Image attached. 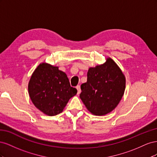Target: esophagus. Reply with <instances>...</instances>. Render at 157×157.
<instances>
[{"label": "esophagus", "instance_id": "obj_1", "mask_svg": "<svg viewBox=\"0 0 157 157\" xmlns=\"http://www.w3.org/2000/svg\"><path fill=\"white\" fill-rule=\"evenodd\" d=\"M77 91H78V92H77V94H80V93L81 92V90H80V85H78V86H77Z\"/></svg>", "mask_w": 157, "mask_h": 157}]
</instances>
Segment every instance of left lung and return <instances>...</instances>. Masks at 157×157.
Returning a JSON list of instances; mask_svg holds the SVG:
<instances>
[{
	"label": "left lung",
	"instance_id": "obj_1",
	"mask_svg": "<svg viewBox=\"0 0 157 157\" xmlns=\"http://www.w3.org/2000/svg\"><path fill=\"white\" fill-rule=\"evenodd\" d=\"M126 78L111 58L95 67H90L87 82L81 84L80 98L88 110L94 115L102 116L111 112L124 95Z\"/></svg>",
	"mask_w": 157,
	"mask_h": 157
}]
</instances>
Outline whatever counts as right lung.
Masks as SVG:
<instances>
[{
  "mask_svg": "<svg viewBox=\"0 0 157 157\" xmlns=\"http://www.w3.org/2000/svg\"><path fill=\"white\" fill-rule=\"evenodd\" d=\"M28 91L34 105L48 116L63 111L77 90L71 87L67 76L58 67L40 63L32 74Z\"/></svg>",
  "mask_w": 157,
  "mask_h": 157,
  "instance_id": "add662e5",
  "label": "right lung"
}]
</instances>
